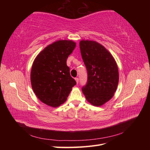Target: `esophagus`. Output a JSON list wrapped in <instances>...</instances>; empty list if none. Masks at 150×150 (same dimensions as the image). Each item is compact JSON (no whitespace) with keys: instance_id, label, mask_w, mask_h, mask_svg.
Masks as SVG:
<instances>
[{"instance_id":"obj_1","label":"esophagus","mask_w":150,"mask_h":150,"mask_svg":"<svg viewBox=\"0 0 150 150\" xmlns=\"http://www.w3.org/2000/svg\"><path fill=\"white\" fill-rule=\"evenodd\" d=\"M75 80L76 81V82H77V84L79 83V79L78 78H75Z\"/></svg>"}]
</instances>
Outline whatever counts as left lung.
<instances>
[{
    "instance_id": "obj_1",
    "label": "left lung",
    "mask_w": 150,
    "mask_h": 150,
    "mask_svg": "<svg viewBox=\"0 0 150 150\" xmlns=\"http://www.w3.org/2000/svg\"><path fill=\"white\" fill-rule=\"evenodd\" d=\"M79 46L88 71V82L82 88V93L91 104L100 106L116 91L119 84L117 64L109 51L96 41L82 40Z\"/></svg>"
}]
</instances>
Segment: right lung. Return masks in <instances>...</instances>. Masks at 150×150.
<instances>
[{
  "label": "right lung",
  "mask_w": 150,
  "mask_h": 150,
  "mask_svg": "<svg viewBox=\"0 0 150 150\" xmlns=\"http://www.w3.org/2000/svg\"><path fill=\"white\" fill-rule=\"evenodd\" d=\"M75 46L73 40H57L47 46L34 60L31 86L37 98L47 106L56 108L64 103L76 84L66 64Z\"/></svg>",
  "instance_id": "1"
}]
</instances>
